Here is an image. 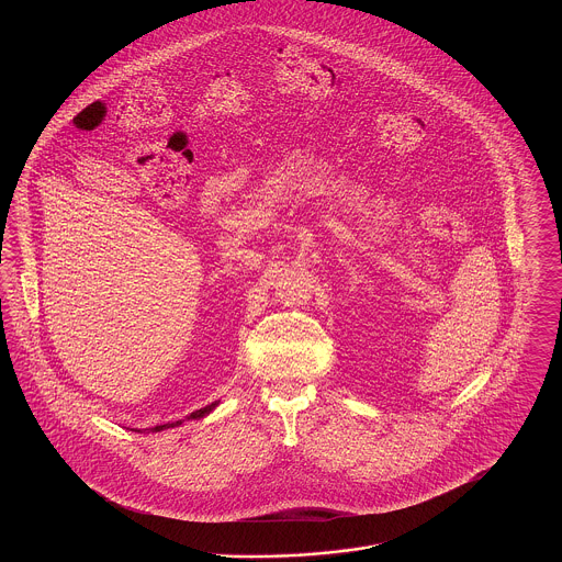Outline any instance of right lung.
<instances>
[{"instance_id": "add662e5", "label": "right lung", "mask_w": 562, "mask_h": 562, "mask_svg": "<svg viewBox=\"0 0 562 562\" xmlns=\"http://www.w3.org/2000/svg\"><path fill=\"white\" fill-rule=\"evenodd\" d=\"M218 402H213V404H209V406H204V408H200V411H195V413H191L189 415V419H200V417H204V415H209L211 411H213L214 406H216ZM175 426H181V422H177V424H164V426H156L154 431H160V429L166 428H175Z\"/></svg>"}]
</instances>
